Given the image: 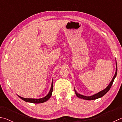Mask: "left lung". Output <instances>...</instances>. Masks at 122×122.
<instances>
[{
	"label": "left lung",
	"instance_id": "obj_1",
	"mask_svg": "<svg viewBox=\"0 0 122 122\" xmlns=\"http://www.w3.org/2000/svg\"><path fill=\"white\" fill-rule=\"evenodd\" d=\"M117 63H116V72H115V76H114V77H113L112 80L111 81L110 83L109 84V85H108L107 86V87L106 89H104V90L102 91L101 92H100L97 94H95L93 95L92 96H91V97H86V96H84V95H82L80 94H79L77 93V92H76L75 89H74V92H75V93L76 95L78 97L81 98V99H85V100H95V99H99L100 97H103V95H104L106 94L109 91V89H110L111 87H112V85L113 84V82H114V79L116 78V76H117Z\"/></svg>",
	"mask_w": 122,
	"mask_h": 122
}]
</instances>
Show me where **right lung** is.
I'll return each instance as SVG.
<instances>
[{
  "mask_svg": "<svg viewBox=\"0 0 122 122\" xmlns=\"http://www.w3.org/2000/svg\"><path fill=\"white\" fill-rule=\"evenodd\" d=\"M53 91V82H52V84H51V87L50 91H49V93L47 94L46 97L41 98V99H26V98H23L19 96V97L21 98V99L23 100V101L27 102H30V103H43V102L46 101L47 100H48L50 97H51V95H52V92Z\"/></svg>",
  "mask_w": 122,
  "mask_h": 122,
  "instance_id": "obj_1",
  "label": "right lung"
}]
</instances>
